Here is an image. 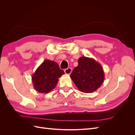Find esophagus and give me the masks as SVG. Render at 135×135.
Segmentation results:
<instances>
[{
	"mask_svg": "<svg viewBox=\"0 0 135 135\" xmlns=\"http://www.w3.org/2000/svg\"><path fill=\"white\" fill-rule=\"evenodd\" d=\"M64 71H65V74H70L71 71H72V69L70 68H69L66 69H65V70H64Z\"/></svg>",
	"mask_w": 135,
	"mask_h": 135,
	"instance_id": "esophagus-1",
	"label": "esophagus"
}]
</instances>
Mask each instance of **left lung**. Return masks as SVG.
Masks as SVG:
<instances>
[{"label": "left lung", "mask_w": 135, "mask_h": 135, "mask_svg": "<svg viewBox=\"0 0 135 135\" xmlns=\"http://www.w3.org/2000/svg\"><path fill=\"white\" fill-rule=\"evenodd\" d=\"M104 76L101 65L95 60L87 57H80L78 65L70 74L77 88L84 93L96 91L103 83Z\"/></svg>", "instance_id": "left-lung-1"}]
</instances>
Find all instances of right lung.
<instances>
[{"mask_svg":"<svg viewBox=\"0 0 135 135\" xmlns=\"http://www.w3.org/2000/svg\"><path fill=\"white\" fill-rule=\"evenodd\" d=\"M64 74L57 63L50 60H44L32 75L34 87L39 93H49L56 87L59 78Z\"/></svg>","mask_w":135,"mask_h":135,"instance_id":"right-lung-1","label":"right lung"}]
</instances>
